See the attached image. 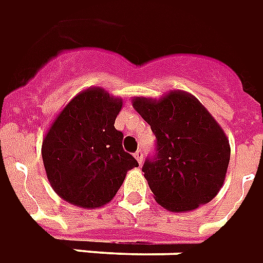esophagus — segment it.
I'll return each instance as SVG.
<instances>
[{"mask_svg":"<svg viewBox=\"0 0 263 263\" xmlns=\"http://www.w3.org/2000/svg\"><path fill=\"white\" fill-rule=\"evenodd\" d=\"M135 157H136V160L139 161V164H141V163H143V158H144V154H143V152H141V150H137V152L135 153Z\"/></svg>","mask_w":263,"mask_h":263,"instance_id":"esophagus-1","label":"esophagus"}]
</instances>
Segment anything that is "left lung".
<instances>
[{"instance_id": "obj_1", "label": "left lung", "mask_w": 263, "mask_h": 263, "mask_svg": "<svg viewBox=\"0 0 263 263\" xmlns=\"http://www.w3.org/2000/svg\"><path fill=\"white\" fill-rule=\"evenodd\" d=\"M132 103L157 139L156 158L143 165L154 200L173 212L210 202L224 185L231 157L230 140L211 113L184 90Z\"/></svg>"}]
</instances>
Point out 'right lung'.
<instances>
[{
	"label": "right lung",
	"mask_w": 263,
	"mask_h": 263,
	"mask_svg": "<svg viewBox=\"0 0 263 263\" xmlns=\"http://www.w3.org/2000/svg\"><path fill=\"white\" fill-rule=\"evenodd\" d=\"M123 99L102 87L76 95L55 117L42 140V160L51 187L62 200L98 208L113 200L126 174L139 163L123 150L115 128Z\"/></svg>",
	"instance_id": "add662e5"
}]
</instances>
